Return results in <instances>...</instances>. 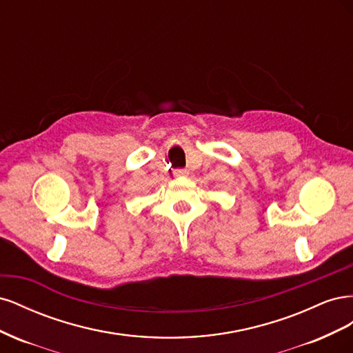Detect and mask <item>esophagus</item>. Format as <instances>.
<instances>
[{
	"instance_id": "esophagus-1",
	"label": "esophagus",
	"mask_w": 353,
	"mask_h": 353,
	"mask_svg": "<svg viewBox=\"0 0 353 353\" xmlns=\"http://www.w3.org/2000/svg\"><path fill=\"white\" fill-rule=\"evenodd\" d=\"M187 174H188L187 169H175V170H174V175H175V176H185Z\"/></svg>"
}]
</instances>
